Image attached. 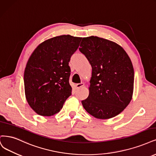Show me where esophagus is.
Listing matches in <instances>:
<instances>
[{
    "label": "esophagus",
    "instance_id": "obj_1",
    "mask_svg": "<svg viewBox=\"0 0 156 156\" xmlns=\"http://www.w3.org/2000/svg\"><path fill=\"white\" fill-rule=\"evenodd\" d=\"M84 83H78V84H76V88H81V87H83V86H84Z\"/></svg>",
    "mask_w": 156,
    "mask_h": 156
}]
</instances>
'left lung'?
<instances>
[{
  "instance_id": "8db88e82",
  "label": "left lung",
  "mask_w": 156,
  "mask_h": 156,
  "mask_svg": "<svg viewBox=\"0 0 156 156\" xmlns=\"http://www.w3.org/2000/svg\"><path fill=\"white\" fill-rule=\"evenodd\" d=\"M80 46L92 68L89 95L81 101L84 108L98 119L117 115L132 98L134 71L130 57L119 45L98 37H84Z\"/></svg>"
}]
</instances>
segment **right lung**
Listing matches in <instances>:
<instances>
[{
  "label": "right lung",
  "mask_w": 156,
  "mask_h": 156,
  "mask_svg": "<svg viewBox=\"0 0 156 156\" xmlns=\"http://www.w3.org/2000/svg\"><path fill=\"white\" fill-rule=\"evenodd\" d=\"M81 39L69 35L55 37L39 44L32 53L24 81L27 101L37 114H55L72 95L68 64Z\"/></svg>",
  "instance_id": "obj_1"
}]
</instances>
